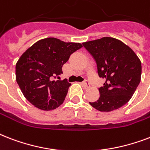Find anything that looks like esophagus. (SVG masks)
<instances>
[{
	"label": "esophagus",
	"mask_w": 150,
	"mask_h": 150,
	"mask_svg": "<svg viewBox=\"0 0 150 150\" xmlns=\"http://www.w3.org/2000/svg\"><path fill=\"white\" fill-rule=\"evenodd\" d=\"M82 86H83L85 87V89H89V87H90V86H89V82H88L87 80H86V81H84V82H82Z\"/></svg>",
	"instance_id": "esophagus-1"
}]
</instances>
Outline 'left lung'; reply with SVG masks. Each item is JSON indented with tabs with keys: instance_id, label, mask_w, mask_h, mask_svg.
I'll use <instances>...</instances> for the list:
<instances>
[{
	"instance_id": "obj_1",
	"label": "left lung",
	"mask_w": 150,
	"mask_h": 150,
	"mask_svg": "<svg viewBox=\"0 0 150 150\" xmlns=\"http://www.w3.org/2000/svg\"><path fill=\"white\" fill-rule=\"evenodd\" d=\"M96 63L100 78V98L89 104L97 110L109 112L127 103L141 81L142 64L128 46L112 37H103L82 43Z\"/></svg>"
}]
</instances>
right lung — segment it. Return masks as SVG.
<instances>
[{"instance_id": "add662e5", "label": "right lung", "mask_w": 150, "mask_h": 150, "mask_svg": "<svg viewBox=\"0 0 150 150\" xmlns=\"http://www.w3.org/2000/svg\"><path fill=\"white\" fill-rule=\"evenodd\" d=\"M82 47L79 43L50 37L27 49L15 66L16 81L26 100L43 110H54L62 104L71 83L55 79H60L62 66L71 54Z\"/></svg>"}]
</instances>
